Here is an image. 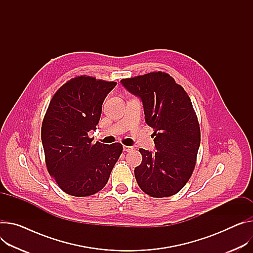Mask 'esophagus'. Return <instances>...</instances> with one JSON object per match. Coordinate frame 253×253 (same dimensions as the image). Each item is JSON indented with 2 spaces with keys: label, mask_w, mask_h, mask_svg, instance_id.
Listing matches in <instances>:
<instances>
[{
  "label": "esophagus",
  "mask_w": 253,
  "mask_h": 253,
  "mask_svg": "<svg viewBox=\"0 0 253 253\" xmlns=\"http://www.w3.org/2000/svg\"><path fill=\"white\" fill-rule=\"evenodd\" d=\"M133 148L132 147H128V146H124V151L125 152H129V151H131Z\"/></svg>",
  "instance_id": "esophagus-1"
}]
</instances>
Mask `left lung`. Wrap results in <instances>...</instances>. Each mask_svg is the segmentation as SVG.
Listing matches in <instances>:
<instances>
[{
  "label": "left lung",
  "instance_id": "left-lung-1",
  "mask_svg": "<svg viewBox=\"0 0 253 253\" xmlns=\"http://www.w3.org/2000/svg\"><path fill=\"white\" fill-rule=\"evenodd\" d=\"M144 106L146 123L154 129L156 152L140 149L142 163L134 168L140 188L153 198L176 194L196 167L201 128L189 96L165 72L121 80Z\"/></svg>",
  "mask_w": 253,
  "mask_h": 253
}]
</instances>
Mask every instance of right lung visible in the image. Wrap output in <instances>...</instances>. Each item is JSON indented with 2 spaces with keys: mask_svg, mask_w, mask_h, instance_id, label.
I'll use <instances>...</instances> for the list:
<instances>
[{
  "mask_svg": "<svg viewBox=\"0 0 253 253\" xmlns=\"http://www.w3.org/2000/svg\"><path fill=\"white\" fill-rule=\"evenodd\" d=\"M118 84L77 76L57 90L42 125L45 165L57 185L70 196L89 197L107 183L123 145L92 144L88 135L98 125L106 95Z\"/></svg>",
  "mask_w": 253,
  "mask_h": 253,
  "instance_id": "right-lung-1",
  "label": "right lung"
}]
</instances>
